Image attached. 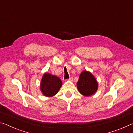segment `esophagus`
<instances>
[{
    "label": "esophagus",
    "instance_id": "1",
    "mask_svg": "<svg viewBox=\"0 0 133 133\" xmlns=\"http://www.w3.org/2000/svg\"><path fill=\"white\" fill-rule=\"evenodd\" d=\"M68 80H69V81H73V78L72 77H70Z\"/></svg>",
    "mask_w": 133,
    "mask_h": 133
}]
</instances>
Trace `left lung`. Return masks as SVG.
<instances>
[{
	"label": "left lung",
	"mask_w": 133,
	"mask_h": 133,
	"mask_svg": "<svg viewBox=\"0 0 133 133\" xmlns=\"http://www.w3.org/2000/svg\"><path fill=\"white\" fill-rule=\"evenodd\" d=\"M79 92L85 97H90L97 92L98 84L92 73L84 71L79 75L77 84Z\"/></svg>",
	"instance_id": "left-lung-1"
}]
</instances>
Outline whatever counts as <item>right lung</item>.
Listing matches in <instances>:
<instances>
[{
	"label": "right lung",
	"mask_w": 133,
	"mask_h": 133,
	"mask_svg": "<svg viewBox=\"0 0 133 133\" xmlns=\"http://www.w3.org/2000/svg\"><path fill=\"white\" fill-rule=\"evenodd\" d=\"M62 85L60 78L46 72L43 75L40 84V90L45 97H51L56 95Z\"/></svg>",
	"instance_id": "obj_1"
}]
</instances>
